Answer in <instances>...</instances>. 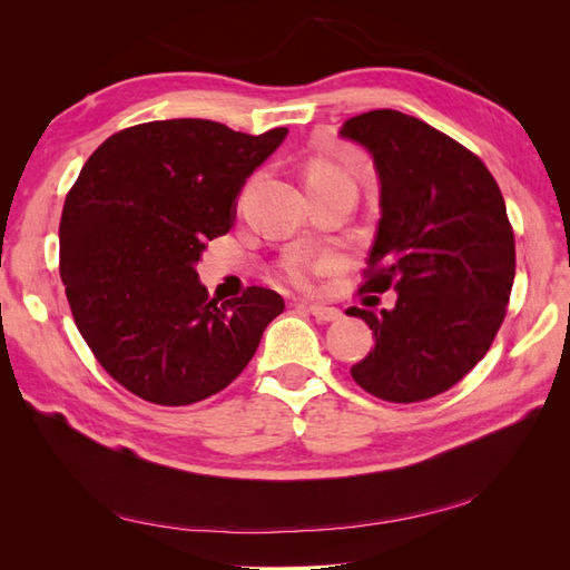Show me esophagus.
I'll return each instance as SVG.
<instances>
[{
	"label": "esophagus",
	"mask_w": 570,
	"mask_h": 570,
	"mask_svg": "<svg viewBox=\"0 0 570 570\" xmlns=\"http://www.w3.org/2000/svg\"><path fill=\"white\" fill-rule=\"evenodd\" d=\"M295 306L297 308H306V312L312 314L316 321H321V323H331V321H337L342 316L340 308L325 306V304H304V302H297Z\"/></svg>",
	"instance_id": "1"
}]
</instances>
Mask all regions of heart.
Returning <instances> with one entry per match:
<instances>
[{
	"instance_id": "heart-1",
	"label": "heart",
	"mask_w": 570,
	"mask_h": 570,
	"mask_svg": "<svg viewBox=\"0 0 570 570\" xmlns=\"http://www.w3.org/2000/svg\"><path fill=\"white\" fill-rule=\"evenodd\" d=\"M316 170H331V168H316ZM340 266V262L331 254H308L295 252L283 262V278L295 287H308L312 278L318 273H331Z\"/></svg>"
}]
</instances>
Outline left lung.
<instances>
[{
	"mask_svg": "<svg viewBox=\"0 0 570 570\" xmlns=\"http://www.w3.org/2000/svg\"><path fill=\"white\" fill-rule=\"evenodd\" d=\"M381 185V220L364 292L394 287L381 316L347 308L375 335L352 377L385 402L411 404L456 385L507 316L513 230L499 185L475 154L423 120L375 109L344 120Z\"/></svg>",
	"mask_w": 570,
	"mask_h": 570,
	"instance_id": "obj_1",
	"label": "left lung"
}]
</instances>
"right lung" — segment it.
<instances>
[{"label": "right lung", "mask_w": 570, "mask_h": 570, "mask_svg": "<svg viewBox=\"0 0 570 570\" xmlns=\"http://www.w3.org/2000/svg\"><path fill=\"white\" fill-rule=\"evenodd\" d=\"M287 128L247 135L204 118L111 135L85 161L59 226L61 281L105 371L147 402L206 400L245 371L285 302L268 287L218 304L199 283L247 178Z\"/></svg>", "instance_id": "1"}]
</instances>
